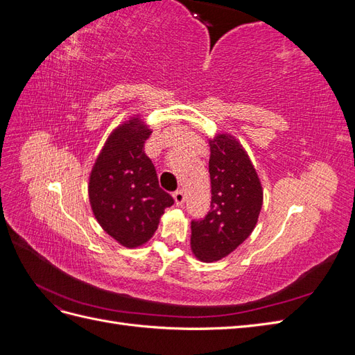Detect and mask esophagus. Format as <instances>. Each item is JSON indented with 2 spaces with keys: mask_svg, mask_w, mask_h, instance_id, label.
Wrapping results in <instances>:
<instances>
[{
  "mask_svg": "<svg viewBox=\"0 0 355 355\" xmlns=\"http://www.w3.org/2000/svg\"><path fill=\"white\" fill-rule=\"evenodd\" d=\"M173 198H175V202H176V206H182V204H184V201H185V194H184V191L182 189H178L175 194H173Z\"/></svg>",
  "mask_w": 355,
  "mask_h": 355,
  "instance_id": "34e87169",
  "label": "esophagus"
}]
</instances>
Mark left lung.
Instances as JSON below:
<instances>
[{
  "label": "left lung",
  "instance_id": "obj_1",
  "mask_svg": "<svg viewBox=\"0 0 355 355\" xmlns=\"http://www.w3.org/2000/svg\"><path fill=\"white\" fill-rule=\"evenodd\" d=\"M209 144L210 210L191 222V249L202 262L222 259L249 237L263 200L261 180L237 139L218 135Z\"/></svg>",
  "mask_w": 355,
  "mask_h": 355
}]
</instances>
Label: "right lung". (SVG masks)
Wrapping results in <instances>:
<instances>
[{"label": "right lung", "instance_id": "1", "mask_svg": "<svg viewBox=\"0 0 355 355\" xmlns=\"http://www.w3.org/2000/svg\"><path fill=\"white\" fill-rule=\"evenodd\" d=\"M151 133L139 116L118 125L102 148L89 180L94 218L128 249L151 239L161 214L175 202L159 188L155 167L145 154Z\"/></svg>", "mask_w": 355, "mask_h": 355}]
</instances>
